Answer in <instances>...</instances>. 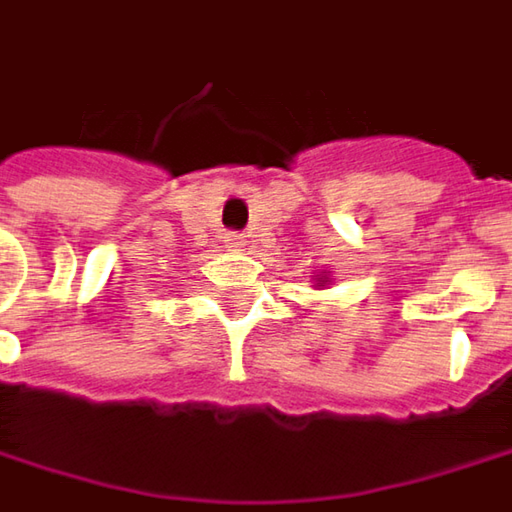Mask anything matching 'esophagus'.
Here are the masks:
<instances>
[{
	"instance_id": "34e87169",
	"label": "esophagus",
	"mask_w": 512,
	"mask_h": 512,
	"mask_svg": "<svg viewBox=\"0 0 512 512\" xmlns=\"http://www.w3.org/2000/svg\"><path fill=\"white\" fill-rule=\"evenodd\" d=\"M226 243H228V249H234V252H240V249L246 246V240H243L240 234H228Z\"/></svg>"
}]
</instances>
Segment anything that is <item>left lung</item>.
I'll use <instances>...</instances> for the list:
<instances>
[{"mask_svg":"<svg viewBox=\"0 0 512 512\" xmlns=\"http://www.w3.org/2000/svg\"><path fill=\"white\" fill-rule=\"evenodd\" d=\"M313 281H316V289H324L327 284H333V278H330L327 272H321V275H313Z\"/></svg>","mask_w":512,"mask_h":512,"instance_id":"1","label":"left lung"}]
</instances>
